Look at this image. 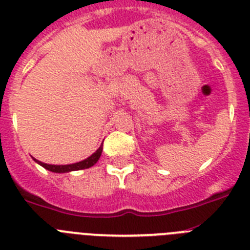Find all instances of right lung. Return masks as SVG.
I'll use <instances>...</instances> for the list:
<instances>
[{"mask_svg":"<svg viewBox=\"0 0 250 250\" xmlns=\"http://www.w3.org/2000/svg\"><path fill=\"white\" fill-rule=\"evenodd\" d=\"M101 152H103V145H101V146L87 159H85V160L83 161H79V163H75V164H70V165H50V164H45V163H42V161L36 160V159H34V160L36 161L37 164H40L41 167H45V169L50 170V171H52V173H68V171H75V170H81V169L91 167L92 165H95L96 163H98V160L101 156Z\"/></svg>","mask_w":250,"mask_h":250,"instance_id":"right-lung-1","label":"right lung"}]
</instances>
